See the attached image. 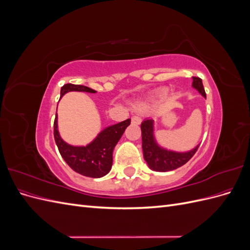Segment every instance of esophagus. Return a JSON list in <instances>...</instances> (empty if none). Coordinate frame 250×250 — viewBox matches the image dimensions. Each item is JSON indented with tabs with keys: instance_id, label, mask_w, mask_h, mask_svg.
Listing matches in <instances>:
<instances>
[{
	"instance_id": "1",
	"label": "esophagus",
	"mask_w": 250,
	"mask_h": 250,
	"mask_svg": "<svg viewBox=\"0 0 250 250\" xmlns=\"http://www.w3.org/2000/svg\"><path fill=\"white\" fill-rule=\"evenodd\" d=\"M142 122V118L140 116H133L131 118V123L134 125H139Z\"/></svg>"
}]
</instances>
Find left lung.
Instances as JSON below:
<instances>
[{
    "label": "left lung",
    "mask_w": 250,
    "mask_h": 250,
    "mask_svg": "<svg viewBox=\"0 0 250 250\" xmlns=\"http://www.w3.org/2000/svg\"><path fill=\"white\" fill-rule=\"evenodd\" d=\"M192 86L207 98L202 80L199 77H193ZM142 148L144 158L149 168L157 172H167L175 170L191 160L196 153L199 145L187 152H176L165 149L158 145L154 137V121L152 119L144 120L141 124Z\"/></svg>",
    "instance_id": "8db88e82"
}]
</instances>
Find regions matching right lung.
I'll return each mask as SVG.
<instances>
[{"label": "right lung", "mask_w": 250, "mask_h": 250, "mask_svg": "<svg viewBox=\"0 0 250 250\" xmlns=\"http://www.w3.org/2000/svg\"><path fill=\"white\" fill-rule=\"evenodd\" d=\"M69 92L97 93L96 90L84 85L67 83L60 90V99ZM130 125V119L111 125L103 129L93 142L86 146H73L60 137L57 124V112L54 121V139L59 153L65 163L81 175L100 178L110 171L112 166V152L126 128Z\"/></svg>", "instance_id": "add662e5"}]
</instances>
